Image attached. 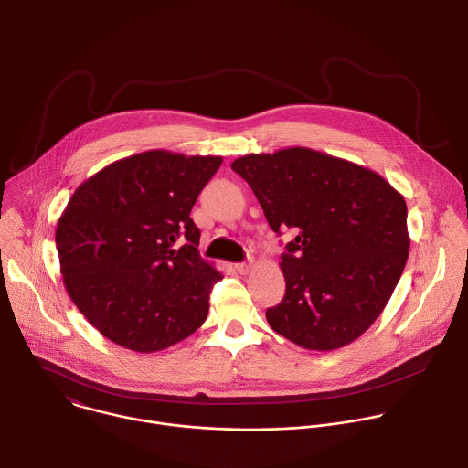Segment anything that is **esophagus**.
<instances>
[{
	"label": "esophagus",
	"instance_id": "1",
	"mask_svg": "<svg viewBox=\"0 0 468 468\" xmlns=\"http://www.w3.org/2000/svg\"><path fill=\"white\" fill-rule=\"evenodd\" d=\"M251 268H253V264H251V262H239V264H235V270H237L240 275L250 273V271H251Z\"/></svg>",
	"mask_w": 468,
	"mask_h": 468
}]
</instances>
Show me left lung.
<instances>
[{"label":"left lung","instance_id":"obj_1","mask_svg":"<svg viewBox=\"0 0 468 468\" xmlns=\"http://www.w3.org/2000/svg\"><path fill=\"white\" fill-rule=\"evenodd\" d=\"M270 228H295L281 270L286 293L270 326L317 352L343 348L381 315L410 248L407 202L381 175L308 147L246 154L231 164Z\"/></svg>","mask_w":468,"mask_h":468}]
</instances>
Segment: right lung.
Segmentation results:
<instances>
[{"mask_svg": "<svg viewBox=\"0 0 468 468\" xmlns=\"http://www.w3.org/2000/svg\"><path fill=\"white\" fill-rule=\"evenodd\" d=\"M220 164L153 149L109 164L70 197L56 226L59 271L109 341L151 354L204 324L222 273L200 257L189 213ZM180 236L186 244L176 249Z\"/></svg>", "mask_w": 468, "mask_h": 468, "instance_id": "add662e5", "label": "right lung"}]
</instances>
